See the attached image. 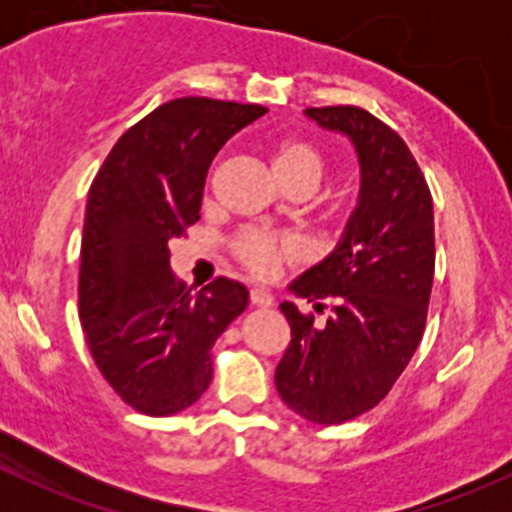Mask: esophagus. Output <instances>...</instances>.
Returning a JSON list of instances; mask_svg holds the SVG:
<instances>
[{"instance_id":"esophagus-1","label":"esophagus","mask_w":512,"mask_h":512,"mask_svg":"<svg viewBox=\"0 0 512 512\" xmlns=\"http://www.w3.org/2000/svg\"><path fill=\"white\" fill-rule=\"evenodd\" d=\"M250 302L255 304V307L265 309V307H272V302H275V299H272V294L265 292V289H252Z\"/></svg>"}]
</instances>
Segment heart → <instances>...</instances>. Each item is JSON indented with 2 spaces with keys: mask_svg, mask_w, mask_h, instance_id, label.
Here are the masks:
<instances>
[{
  "mask_svg": "<svg viewBox=\"0 0 512 512\" xmlns=\"http://www.w3.org/2000/svg\"><path fill=\"white\" fill-rule=\"evenodd\" d=\"M272 170L287 190L304 188L312 193L324 175V153L304 138H287L272 151ZM235 252L242 265L257 277L275 275L282 262L299 255L292 237H277L262 230H247L237 237Z\"/></svg>",
  "mask_w": 512,
  "mask_h": 512,
  "instance_id": "heart-1",
  "label": "heart"
}]
</instances>
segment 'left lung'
Returning <instances> with one entry per match:
<instances>
[{"instance_id":"left-lung-1","label":"left lung","mask_w":512,"mask_h":512,"mask_svg":"<svg viewBox=\"0 0 512 512\" xmlns=\"http://www.w3.org/2000/svg\"><path fill=\"white\" fill-rule=\"evenodd\" d=\"M304 116L354 143L361 188L337 247L289 285L314 309L332 299L327 327L280 304L292 342L275 384L294 414L334 426L374 409L421 342L436 265L433 200L409 146L369 111L324 106Z\"/></svg>"}]
</instances>
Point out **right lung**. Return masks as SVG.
Listing matches in <instances>:
<instances>
[{
    "label": "right lung",
    "mask_w": 512,
    "mask_h": 512,
    "mask_svg": "<svg viewBox=\"0 0 512 512\" xmlns=\"http://www.w3.org/2000/svg\"><path fill=\"white\" fill-rule=\"evenodd\" d=\"M267 108L185 96L128 128L89 190L81 240L79 319L111 389L146 416L193 406L213 379L215 339L247 307L218 277L190 292L170 272V240L200 220L220 148Z\"/></svg>",
    "instance_id": "1"
}]
</instances>
